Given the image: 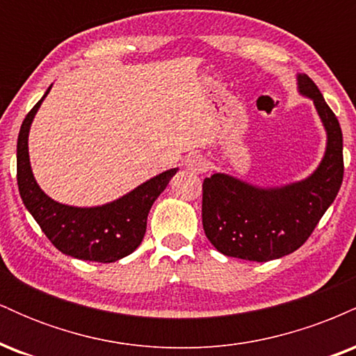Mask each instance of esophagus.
Instances as JSON below:
<instances>
[{
  "instance_id": "esophagus-1",
  "label": "esophagus",
  "mask_w": 356,
  "mask_h": 356,
  "mask_svg": "<svg viewBox=\"0 0 356 356\" xmlns=\"http://www.w3.org/2000/svg\"><path fill=\"white\" fill-rule=\"evenodd\" d=\"M186 167L191 170V172L202 174V172H206V169H207V161H206V157H202L201 154H192L187 157Z\"/></svg>"
}]
</instances>
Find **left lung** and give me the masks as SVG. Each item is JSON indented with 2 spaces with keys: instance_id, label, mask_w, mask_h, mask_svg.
<instances>
[{
  "instance_id": "1",
  "label": "left lung",
  "mask_w": 356,
  "mask_h": 356,
  "mask_svg": "<svg viewBox=\"0 0 356 356\" xmlns=\"http://www.w3.org/2000/svg\"><path fill=\"white\" fill-rule=\"evenodd\" d=\"M298 92L313 100L326 130V150L316 170L283 187H256L214 172L202 184V226L222 254L271 261L303 246L332 206L343 182V136L338 118L314 81L298 75Z\"/></svg>"
}]
</instances>
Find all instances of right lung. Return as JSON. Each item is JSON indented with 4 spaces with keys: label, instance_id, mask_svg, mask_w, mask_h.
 <instances>
[{
    "label": "right lung",
    "instance_id": "obj_1",
    "mask_svg": "<svg viewBox=\"0 0 356 356\" xmlns=\"http://www.w3.org/2000/svg\"><path fill=\"white\" fill-rule=\"evenodd\" d=\"M51 88V87H50ZM24 117L16 145V179L24 207L51 244L63 254L83 261L113 263L138 248L147 229V216L177 169H169L140 184L117 201L97 207H73L48 197L36 184L28 154V134L40 105Z\"/></svg>",
    "mask_w": 356,
    "mask_h": 356
}]
</instances>
